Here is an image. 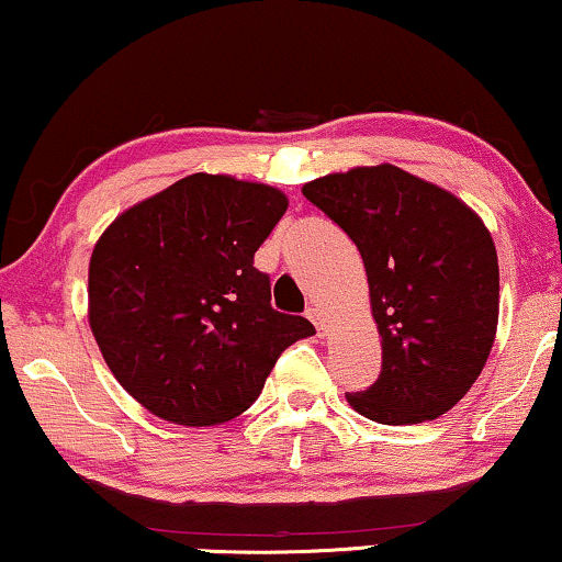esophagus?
Masks as SVG:
<instances>
[{"label":"esophagus","mask_w":562,"mask_h":562,"mask_svg":"<svg viewBox=\"0 0 562 562\" xmlns=\"http://www.w3.org/2000/svg\"><path fill=\"white\" fill-rule=\"evenodd\" d=\"M306 317L312 319V325L317 327L319 335H325V314H322V310H319L317 304H312L310 310H306Z\"/></svg>","instance_id":"34e87169"}]
</instances>
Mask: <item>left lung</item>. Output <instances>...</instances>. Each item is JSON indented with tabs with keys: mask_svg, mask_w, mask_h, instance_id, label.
<instances>
[{
	"mask_svg": "<svg viewBox=\"0 0 562 562\" xmlns=\"http://www.w3.org/2000/svg\"><path fill=\"white\" fill-rule=\"evenodd\" d=\"M302 194L358 245L381 335V375L348 404L379 425L450 412L479 379L498 325L496 245L456 194L402 168L363 166Z\"/></svg>",
	"mask_w": 562,
	"mask_h": 562,
	"instance_id": "8db88e82",
	"label": "left lung"
}]
</instances>
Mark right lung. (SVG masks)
Returning <instances> with one entry per match:
<instances>
[{
	"instance_id": "right-lung-1",
	"label": "right lung",
	"mask_w": 562,
	"mask_h": 562,
	"mask_svg": "<svg viewBox=\"0 0 562 562\" xmlns=\"http://www.w3.org/2000/svg\"><path fill=\"white\" fill-rule=\"evenodd\" d=\"M283 191L191 173L130 206L94 245L89 325L135 402L183 427L235 419L276 360L314 335L271 306L252 256L286 212Z\"/></svg>"
}]
</instances>
